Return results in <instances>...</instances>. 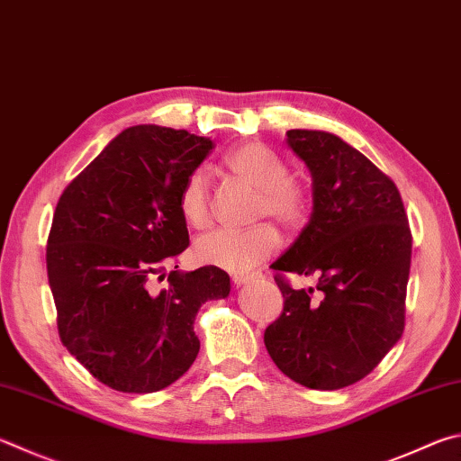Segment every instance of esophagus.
I'll return each mask as SVG.
<instances>
[{"instance_id": "34e87169", "label": "esophagus", "mask_w": 461, "mask_h": 461, "mask_svg": "<svg viewBox=\"0 0 461 461\" xmlns=\"http://www.w3.org/2000/svg\"><path fill=\"white\" fill-rule=\"evenodd\" d=\"M231 280L236 286H241V284H248L249 280H254V274H233Z\"/></svg>"}]
</instances>
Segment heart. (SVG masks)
<instances>
[{
	"instance_id": "b5f03b06",
	"label": "heart",
	"mask_w": 461,
	"mask_h": 461,
	"mask_svg": "<svg viewBox=\"0 0 461 461\" xmlns=\"http://www.w3.org/2000/svg\"><path fill=\"white\" fill-rule=\"evenodd\" d=\"M233 177L258 189L256 217L272 215L284 225H300L311 212L306 189L290 179L284 158L262 143H246L231 149L223 158ZM179 213L191 228L203 230L212 221V195L205 171L187 175L179 191ZM280 248V233L272 223L249 230H215L199 238L194 254L199 264L228 272H248L262 264Z\"/></svg>"
}]
</instances>
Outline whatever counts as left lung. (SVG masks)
Here are the masks:
<instances>
[{"instance_id":"obj_1","label":"left lung","mask_w":461,"mask_h":461,"mask_svg":"<svg viewBox=\"0 0 461 461\" xmlns=\"http://www.w3.org/2000/svg\"><path fill=\"white\" fill-rule=\"evenodd\" d=\"M286 137L311 171L314 205L272 267L314 276L318 294L276 276L284 311L264 342L292 381L334 391L369 375L403 334L411 230L395 183L355 147L324 131Z\"/></svg>"}]
</instances>
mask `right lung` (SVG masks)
<instances>
[{"label": "right lung", "mask_w": 461, "mask_h": 461, "mask_svg": "<svg viewBox=\"0 0 461 461\" xmlns=\"http://www.w3.org/2000/svg\"><path fill=\"white\" fill-rule=\"evenodd\" d=\"M212 149L187 131L137 124L58 199L46 248L58 332L114 391L155 393L177 381L199 353L197 311L230 294V276L215 266L165 274L189 246L181 185Z\"/></svg>", "instance_id": "1"}]
</instances>
